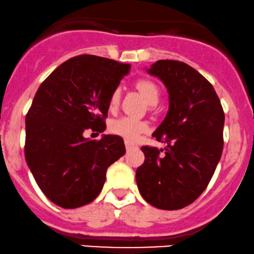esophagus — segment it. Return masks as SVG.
<instances>
[{"mask_svg":"<svg viewBox=\"0 0 254 254\" xmlns=\"http://www.w3.org/2000/svg\"><path fill=\"white\" fill-rule=\"evenodd\" d=\"M125 146H126V149H127V151H130V149H132V148H134V146L132 145V143H129V142H125Z\"/></svg>","mask_w":254,"mask_h":254,"instance_id":"esophagus-1","label":"esophagus"}]
</instances>
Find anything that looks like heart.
I'll return each mask as SVG.
<instances>
[{
	"mask_svg": "<svg viewBox=\"0 0 254 254\" xmlns=\"http://www.w3.org/2000/svg\"><path fill=\"white\" fill-rule=\"evenodd\" d=\"M134 88L143 100L147 102V109L149 112H154L156 109V103L161 96L160 87L156 84L153 80L149 79H140L134 83ZM121 101V90L117 88L113 90L109 96L108 106L111 111H115L119 107ZM148 129V126L145 121L134 120V119L122 117L119 119H114L109 122L108 130L114 135L120 136L127 142H135L139 136Z\"/></svg>",
	"mask_w": 254,
	"mask_h": 254,
	"instance_id": "1",
	"label": "heart"
}]
</instances>
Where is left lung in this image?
<instances>
[{
	"instance_id": "8db88e82",
	"label": "left lung",
	"mask_w": 254,
	"mask_h": 254,
	"mask_svg": "<svg viewBox=\"0 0 254 254\" xmlns=\"http://www.w3.org/2000/svg\"><path fill=\"white\" fill-rule=\"evenodd\" d=\"M148 73L170 94L167 115L153 133L167 146L141 147L145 162L136 170V184L147 202L174 211L195 201L213 177L223 153L225 114L213 86L185 62L159 60Z\"/></svg>"
}]
</instances>
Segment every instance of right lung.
Returning a JSON list of instances; mask_svg holds the SVG:
<instances>
[{
  "mask_svg": "<svg viewBox=\"0 0 254 254\" xmlns=\"http://www.w3.org/2000/svg\"><path fill=\"white\" fill-rule=\"evenodd\" d=\"M130 65L79 55L41 83L26 115L24 155L43 194L55 205L77 208L101 192L106 172L126 152L124 140L83 136L106 128L108 101Z\"/></svg>",
  "mask_w": 254,
  "mask_h": 254,
  "instance_id": "add662e5",
  "label": "right lung"
}]
</instances>
